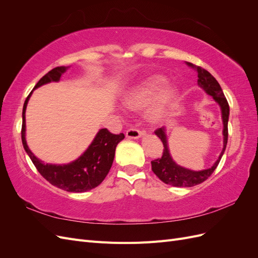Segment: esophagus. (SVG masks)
Masks as SVG:
<instances>
[{
	"label": "esophagus",
	"mask_w": 258,
	"mask_h": 258,
	"mask_svg": "<svg viewBox=\"0 0 258 258\" xmlns=\"http://www.w3.org/2000/svg\"><path fill=\"white\" fill-rule=\"evenodd\" d=\"M143 135V131L139 130L137 128H130L126 131V137L128 139H139Z\"/></svg>",
	"instance_id": "obj_1"
}]
</instances>
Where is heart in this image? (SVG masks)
I'll return each mask as SVG.
<instances>
[{
  "label": "heart",
  "instance_id": "obj_1",
  "mask_svg": "<svg viewBox=\"0 0 258 258\" xmlns=\"http://www.w3.org/2000/svg\"><path fill=\"white\" fill-rule=\"evenodd\" d=\"M167 79L162 75H152L130 88L122 97L123 105L129 110L137 111L145 107L156 95L152 107L148 111V118L157 121L165 115L167 108L174 102L178 90L175 86H166Z\"/></svg>",
  "mask_w": 258,
  "mask_h": 258
}]
</instances>
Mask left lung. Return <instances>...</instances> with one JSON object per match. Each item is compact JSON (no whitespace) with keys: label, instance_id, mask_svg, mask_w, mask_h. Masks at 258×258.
I'll return each mask as SVG.
<instances>
[{"label":"left lung","instance_id":"obj_1","mask_svg":"<svg viewBox=\"0 0 258 258\" xmlns=\"http://www.w3.org/2000/svg\"><path fill=\"white\" fill-rule=\"evenodd\" d=\"M187 64L196 70L198 73V85L208 93V95L212 96L213 99L215 100V102H217L221 107L223 126H224L223 128L224 146H223V151L220 155V157H218V159L215 161V163L212 167L209 169L201 170V171H192V170L178 166L177 163H175V161L172 159V157H171L169 147H168L166 127H162L156 130L155 135L161 140V142L163 144V152L160 158H157L152 161V170L163 183L172 185L175 187H191L205 182L206 179L214 172V170L218 166V163H220L222 156L225 152L226 145H227V140H228L229 105H228L227 100H226L224 96V92L221 88L220 84L217 83V81L207 71V70L197 66H194L192 63H189V62H187Z\"/></svg>","mask_w":258,"mask_h":258}]
</instances>
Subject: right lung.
Listing matches in <instances>:
<instances>
[{
	"label": "right lung",
	"instance_id": "right-lung-1",
	"mask_svg": "<svg viewBox=\"0 0 258 258\" xmlns=\"http://www.w3.org/2000/svg\"><path fill=\"white\" fill-rule=\"evenodd\" d=\"M68 69L69 67L52 69L38 81L34 89L50 82H58ZM31 95L32 91L30 92L23 104L21 140L23 148L38 172L51 185L70 192H84L100 185L112 167L116 146L124 138V135H114L106 128L101 129L79 159L68 165L44 163L30 151L26 141V108Z\"/></svg>",
	"mask_w": 258,
	"mask_h": 258
}]
</instances>
